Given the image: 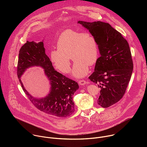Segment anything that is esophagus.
<instances>
[{
    "mask_svg": "<svg viewBox=\"0 0 147 147\" xmlns=\"http://www.w3.org/2000/svg\"><path fill=\"white\" fill-rule=\"evenodd\" d=\"M87 82L86 81H85L84 80H80L78 81V84H79L80 86H84V85L86 84Z\"/></svg>",
    "mask_w": 147,
    "mask_h": 147,
    "instance_id": "34e87169",
    "label": "esophagus"
}]
</instances>
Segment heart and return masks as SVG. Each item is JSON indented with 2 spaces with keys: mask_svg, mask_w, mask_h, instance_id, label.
Returning a JSON list of instances; mask_svg holds the SVG:
<instances>
[{
  "mask_svg": "<svg viewBox=\"0 0 147 147\" xmlns=\"http://www.w3.org/2000/svg\"><path fill=\"white\" fill-rule=\"evenodd\" d=\"M57 49L52 51L50 55L54 66L63 73H68L71 58L75 62L72 74L77 78L85 76L88 72V66H93L98 58L96 39L88 32L66 30L59 37Z\"/></svg>",
  "mask_w": 147,
  "mask_h": 147,
  "instance_id": "obj_1",
  "label": "heart"
}]
</instances>
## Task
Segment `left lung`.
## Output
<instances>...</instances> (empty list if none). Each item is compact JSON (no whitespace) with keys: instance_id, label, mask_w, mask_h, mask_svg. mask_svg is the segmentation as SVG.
Segmentation results:
<instances>
[{"instance_id":"8db88e82","label":"left lung","mask_w":147,"mask_h":147,"mask_svg":"<svg viewBox=\"0 0 147 147\" xmlns=\"http://www.w3.org/2000/svg\"><path fill=\"white\" fill-rule=\"evenodd\" d=\"M96 39L100 56L89 79L100 88L98 105L108 108L124 96L133 70L129 45L119 31L102 22L79 21Z\"/></svg>"}]
</instances>
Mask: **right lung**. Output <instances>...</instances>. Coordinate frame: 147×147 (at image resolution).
Wrapping results in <instances>:
<instances>
[{
	"instance_id": "add662e5",
	"label": "right lung",
	"mask_w": 147,
	"mask_h": 147,
	"mask_svg": "<svg viewBox=\"0 0 147 147\" xmlns=\"http://www.w3.org/2000/svg\"><path fill=\"white\" fill-rule=\"evenodd\" d=\"M40 66L50 81L51 92L45 98L32 97L24 88L20 77L25 70L31 66ZM17 74L23 91L34 107L46 113L57 116L67 117L74 112L73 97L78 89V83L56 71L51 61L45 53L43 42L34 41L24 44L18 55Z\"/></svg>"
}]
</instances>
